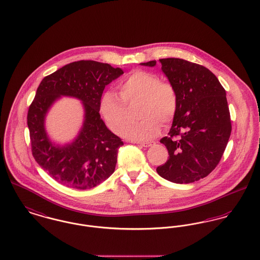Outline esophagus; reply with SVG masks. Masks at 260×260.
Listing matches in <instances>:
<instances>
[{"label": "esophagus", "instance_id": "esophagus-1", "mask_svg": "<svg viewBox=\"0 0 260 260\" xmlns=\"http://www.w3.org/2000/svg\"><path fill=\"white\" fill-rule=\"evenodd\" d=\"M140 146H142V147H145V148H148V147H150L152 144H153V142H141V143H138Z\"/></svg>", "mask_w": 260, "mask_h": 260}]
</instances>
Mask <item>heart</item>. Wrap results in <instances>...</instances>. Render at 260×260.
Masks as SVG:
<instances>
[{
	"label": "heart",
	"instance_id": "b5f03b06",
	"mask_svg": "<svg viewBox=\"0 0 260 260\" xmlns=\"http://www.w3.org/2000/svg\"><path fill=\"white\" fill-rule=\"evenodd\" d=\"M119 95L107 91L100 100V112L110 130L117 135L138 142H148L158 136L160 122L169 123L178 109V93L175 86L153 72L135 70L118 83ZM139 101L140 123L125 129L126 115L124 104ZM123 129L124 130L123 131Z\"/></svg>",
	"mask_w": 260,
	"mask_h": 260
}]
</instances>
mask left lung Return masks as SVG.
Masks as SVG:
<instances>
[{
    "label": "left lung",
    "instance_id": "1",
    "mask_svg": "<svg viewBox=\"0 0 260 260\" xmlns=\"http://www.w3.org/2000/svg\"><path fill=\"white\" fill-rule=\"evenodd\" d=\"M161 70L178 93L177 112L160 143L169 158L158 175L177 184L205 178L217 166L231 135L226 91L205 67L182 58H161ZM155 67L156 61L141 63Z\"/></svg>",
    "mask_w": 260,
    "mask_h": 260
}]
</instances>
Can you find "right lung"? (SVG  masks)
Here are the masks:
<instances>
[{
    "instance_id": "add662e5",
    "label": "right lung",
    "mask_w": 260,
    "mask_h": 260,
    "mask_svg": "<svg viewBox=\"0 0 260 260\" xmlns=\"http://www.w3.org/2000/svg\"><path fill=\"white\" fill-rule=\"evenodd\" d=\"M122 74V69L108 63L79 60L57 69L40 83L28 110L31 149L37 164L57 183L77 190L92 189L114 172L123 142L108 129L99 111L106 86ZM60 96L76 97L84 108L79 136L63 146L53 143L44 128L47 111Z\"/></svg>"
}]
</instances>
